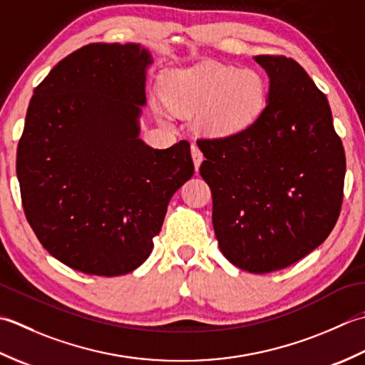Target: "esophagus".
<instances>
[{"instance_id": "esophagus-1", "label": "esophagus", "mask_w": 365, "mask_h": 365, "mask_svg": "<svg viewBox=\"0 0 365 365\" xmlns=\"http://www.w3.org/2000/svg\"><path fill=\"white\" fill-rule=\"evenodd\" d=\"M190 151H192L193 163H195V168L198 170L200 165H202V162H203V153L200 151V148H198L195 143H193V145L190 146Z\"/></svg>"}]
</instances>
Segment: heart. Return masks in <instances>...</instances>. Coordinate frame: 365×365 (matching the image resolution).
Returning <instances> with one entry per match:
<instances>
[{
	"label": "heart",
	"mask_w": 365,
	"mask_h": 365,
	"mask_svg": "<svg viewBox=\"0 0 365 365\" xmlns=\"http://www.w3.org/2000/svg\"><path fill=\"white\" fill-rule=\"evenodd\" d=\"M163 101L181 115L200 113L214 135H232L254 124L266 106L267 85L262 73L224 64L178 71L163 85Z\"/></svg>",
	"instance_id": "obj_1"
}]
</instances>
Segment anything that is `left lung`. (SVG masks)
<instances>
[{
  "mask_svg": "<svg viewBox=\"0 0 365 365\" xmlns=\"http://www.w3.org/2000/svg\"><path fill=\"white\" fill-rule=\"evenodd\" d=\"M267 103L242 132L198 138L212 195V225L230 263L254 274L284 269L332 232L344 200L345 151L328 99L294 59L258 55Z\"/></svg>",
  "mask_w": 365,
  "mask_h": 365,
  "instance_id": "left-lung-1",
  "label": "left lung"
}]
</instances>
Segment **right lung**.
<instances>
[{
	"instance_id": "1",
	"label": "right lung",
	"mask_w": 365,
	"mask_h": 365,
	"mask_svg": "<svg viewBox=\"0 0 365 365\" xmlns=\"http://www.w3.org/2000/svg\"><path fill=\"white\" fill-rule=\"evenodd\" d=\"M148 50L88 43L36 86L17 148L28 224L51 257L93 276L150 257L173 193L190 180V143L138 138Z\"/></svg>"
}]
</instances>
